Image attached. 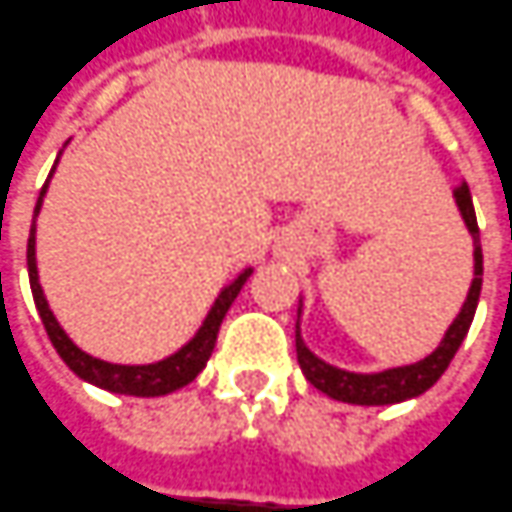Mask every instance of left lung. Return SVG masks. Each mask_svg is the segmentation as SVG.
Here are the masks:
<instances>
[{"label": "left lung", "instance_id": "left-lung-1", "mask_svg": "<svg viewBox=\"0 0 512 512\" xmlns=\"http://www.w3.org/2000/svg\"><path fill=\"white\" fill-rule=\"evenodd\" d=\"M454 197L456 205H459V214H462L473 236V284L468 290L465 304H462V312L448 327L442 344L420 363L386 369V372H377V375H355V372L335 369L321 358H315L310 349L304 346L301 332L296 327V355L298 363H301V372L318 392H324L332 400H341V403H352V406H392V403H403V400H411L417 394L428 392L440 380L442 372L448 369L456 349H459V344L465 341V335L471 329L473 312H476L479 293H482V245H479V225H476V211H473L468 183L456 185Z\"/></svg>", "mask_w": 512, "mask_h": 512}]
</instances>
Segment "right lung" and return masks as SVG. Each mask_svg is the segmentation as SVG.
Returning <instances> with one entry per match:
<instances>
[{
    "label": "right lung",
    "instance_id": "1",
    "mask_svg": "<svg viewBox=\"0 0 512 512\" xmlns=\"http://www.w3.org/2000/svg\"><path fill=\"white\" fill-rule=\"evenodd\" d=\"M41 197H44V188H41L33 216L39 214ZM27 273H30V290H33V301H36V310L41 315V324L47 329V335H50V341L56 346L61 360L70 366L75 375L81 377V380L95 383V386H101L106 392L132 394V397H160V394L177 392V389L188 386L205 369V363H208L211 352H214L222 318H225V312L231 310L233 298L239 296V290L245 287V281L250 279L253 270L248 267L245 273H239V279L219 293L200 332L180 352H174L171 358L160 360V363H149V366H118V363H106V360L92 358V355L81 352L78 346L72 344L70 338H67V332L58 327L56 315L50 312L47 298L41 293L39 270H36V219H33V228H30V239H27Z\"/></svg>",
    "mask_w": 512,
    "mask_h": 512
}]
</instances>
